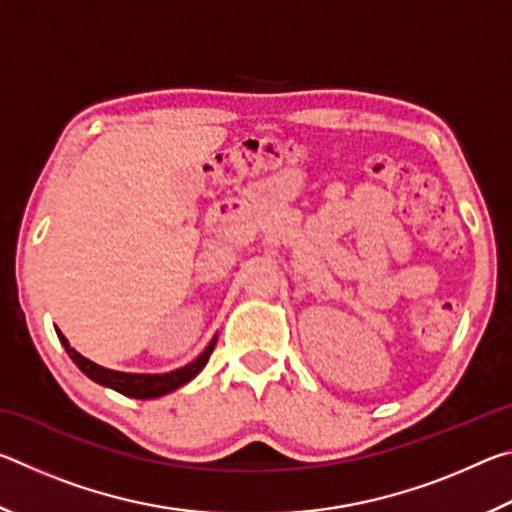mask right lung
Instances as JSON below:
<instances>
[{
  "mask_svg": "<svg viewBox=\"0 0 512 512\" xmlns=\"http://www.w3.org/2000/svg\"><path fill=\"white\" fill-rule=\"evenodd\" d=\"M60 343H63V348L67 350L69 359H72L83 375H88L92 381H97L101 386H108L112 391H117L126 397H135V400H153V397H162L171 391H176L187 381H192L198 372L205 368L207 359H210V354L216 345V336L210 341V345L203 350V354L198 359H194L192 363H187L185 368H178V370H171V372H164V375H133V372H119V370H108L99 366V363H94L90 359H85L83 354L76 352L69 341L65 339L63 334H60V329H56Z\"/></svg>",
  "mask_w": 512,
  "mask_h": 512,
  "instance_id": "add662e5",
  "label": "right lung"
}]
</instances>
